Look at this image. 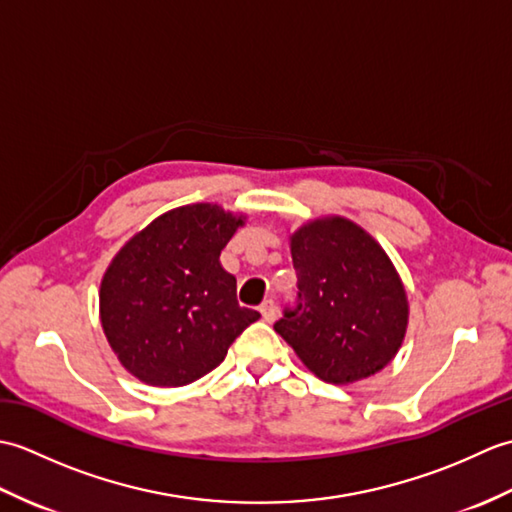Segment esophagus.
Instances as JSON below:
<instances>
[{
  "label": "esophagus",
  "instance_id": "esophagus-1",
  "mask_svg": "<svg viewBox=\"0 0 512 512\" xmlns=\"http://www.w3.org/2000/svg\"><path fill=\"white\" fill-rule=\"evenodd\" d=\"M259 312H262L264 321L273 323V321H275V317H277V306H275V301H273V299H266V301L262 303V306H259Z\"/></svg>",
  "mask_w": 512,
  "mask_h": 512
}]
</instances>
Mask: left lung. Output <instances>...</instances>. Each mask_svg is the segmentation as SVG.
Segmentation results:
<instances>
[{
    "label": "left lung",
    "mask_w": 512,
    "mask_h": 512,
    "mask_svg": "<svg viewBox=\"0 0 512 512\" xmlns=\"http://www.w3.org/2000/svg\"><path fill=\"white\" fill-rule=\"evenodd\" d=\"M297 308L275 332L314 376L352 385L398 354L409 325L407 290L389 255L365 228L325 215L290 235Z\"/></svg>",
    "instance_id": "left-lung-1"
}]
</instances>
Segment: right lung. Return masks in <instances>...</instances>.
Returning a JSON list of instances; mask_svg holds the SVG:
<instances>
[{"mask_svg":"<svg viewBox=\"0 0 512 512\" xmlns=\"http://www.w3.org/2000/svg\"><path fill=\"white\" fill-rule=\"evenodd\" d=\"M246 215L198 202L158 215L129 237L99 290L105 339L129 374L151 387H182L224 361L257 310L242 308L222 248Z\"/></svg>","mask_w":512,"mask_h":512,"instance_id":"obj_1","label":"right lung"}]
</instances>
